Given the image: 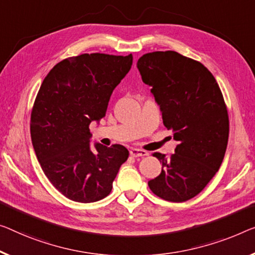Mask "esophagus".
Instances as JSON below:
<instances>
[{"instance_id": "1", "label": "esophagus", "mask_w": 255, "mask_h": 255, "mask_svg": "<svg viewBox=\"0 0 255 255\" xmlns=\"http://www.w3.org/2000/svg\"><path fill=\"white\" fill-rule=\"evenodd\" d=\"M129 153H130L131 157H134V158L144 157V155H147V152L146 151L140 150V149H131L130 151H129Z\"/></svg>"}]
</instances>
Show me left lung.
<instances>
[{"label":"left lung","instance_id":"1","mask_svg":"<svg viewBox=\"0 0 255 255\" xmlns=\"http://www.w3.org/2000/svg\"><path fill=\"white\" fill-rule=\"evenodd\" d=\"M137 68L178 142L169 158L154 152L162 169L147 184L162 199L187 201L206 187L225 158L229 118L221 89L203 64L176 51L143 55Z\"/></svg>","mask_w":255,"mask_h":255}]
</instances>
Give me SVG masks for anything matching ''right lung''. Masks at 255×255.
I'll use <instances>...</instances> for the list:
<instances>
[{
  "mask_svg": "<svg viewBox=\"0 0 255 255\" xmlns=\"http://www.w3.org/2000/svg\"><path fill=\"white\" fill-rule=\"evenodd\" d=\"M132 64L131 54L70 57L44 78L30 115V137L43 173L66 198L94 203L110 195L126 147L95 143L91 121L105 117L110 97Z\"/></svg>",
  "mask_w": 255,
  "mask_h": 255,
  "instance_id": "1",
  "label": "right lung"
}]
</instances>
